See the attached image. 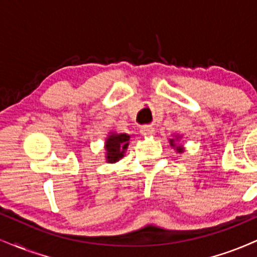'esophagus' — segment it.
<instances>
[{"instance_id": "1", "label": "esophagus", "mask_w": 257, "mask_h": 257, "mask_svg": "<svg viewBox=\"0 0 257 257\" xmlns=\"http://www.w3.org/2000/svg\"><path fill=\"white\" fill-rule=\"evenodd\" d=\"M141 134L145 135V137H150V135L154 134V128L152 125H144L141 128Z\"/></svg>"}]
</instances>
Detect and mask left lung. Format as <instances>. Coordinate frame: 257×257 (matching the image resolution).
I'll list each match as a JSON object with an SVG mask.
<instances>
[{"label":"left lung","instance_id":"8db88e82","mask_svg":"<svg viewBox=\"0 0 257 257\" xmlns=\"http://www.w3.org/2000/svg\"><path fill=\"white\" fill-rule=\"evenodd\" d=\"M179 137H177L176 139H170V145H171L172 147H176V151H177L178 153H182L183 152V147L179 146V145H176V140H178Z\"/></svg>","mask_w":257,"mask_h":257}]
</instances>
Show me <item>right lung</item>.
<instances>
[{
	"label": "right lung",
	"mask_w": 257,
	"mask_h": 257,
	"mask_svg": "<svg viewBox=\"0 0 257 257\" xmlns=\"http://www.w3.org/2000/svg\"><path fill=\"white\" fill-rule=\"evenodd\" d=\"M128 134H116L110 133L105 141V150H106V163H116L124 156L125 150L129 145Z\"/></svg>",
	"instance_id": "add662e5"
}]
</instances>
